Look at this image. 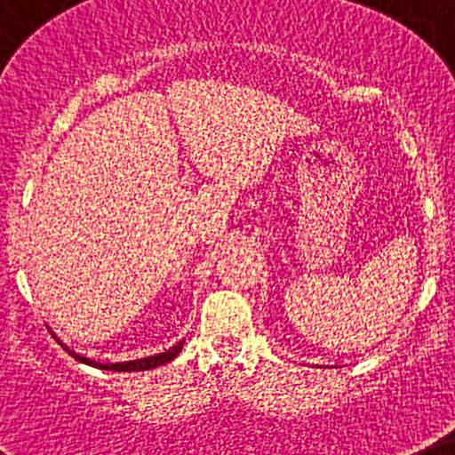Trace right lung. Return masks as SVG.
<instances>
[{
	"instance_id": "obj_1",
	"label": "right lung",
	"mask_w": 455,
	"mask_h": 455,
	"mask_svg": "<svg viewBox=\"0 0 455 455\" xmlns=\"http://www.w3.org/2000/svg\"><path fill=\"white\" fill-rule=\"evenodd\" d=\"M60 342V339H59ZM183 342L186 339H181L179 345L170 347V349H165L163 354H156V355H147V358H138V360H124V363H97V360L92 358H85V355L76 354V351L69 349L68 345H63V349L68 351L72 358H76L79 363H85V365L90 367H100V370H110V371H145V370H154V367H161L165 365V363H170V360H174L179 355V351L183 349Z\"/></svg>"
}]
</instances>
